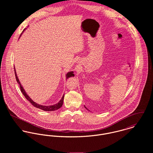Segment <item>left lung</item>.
<instances>
[{
	"instance_id": "1",
	"label": "left lung",
	"mask_w": 153,
	"mask_h": 153,
	"mask_svg": "<svg viewBox=\"0 0 153 153\" xmlns=\"http://www.w3.org/2000/svg\"><path fill=\"white\" fill-rule=\"evenodd\" d=\"M85 108H87V107H85Z\"/></svg>"
}]
</instances>
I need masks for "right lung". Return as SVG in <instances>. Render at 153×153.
Masks as SVG:
<instances>
[{"label": "right lung", "instance_id": "obj_1", "mask_svg": "<svg viewBox=\"0 0 153 153\" xmlns=\"http://www.w3.org/2000/svg\"><path fill=\"white\" fill-rule=\"evenodd\" d=\"M14 69H15V77H16V81L18 82V83L19 84V87H20V89H21V91L22 92V94H23V95L25 96V97L26 98V100H27L35 107L36 108H39V109H42L44 111H55V110H56V109H58L59 108H60L62 106V104H63V102H64V95H63L62 99L60 100V101L58 103V104H56L55 105H50V106H44V105H39L36 102H35L32 100H31V98L26 94L25 91L24 90V89L23 88V87L17 77V75H16V71H15V69L14 68ZM74 76V74H73V72L71 71V72H68L66 76V79H68V78L69 77H71V76Z\"/></svg>", "mask_w": 153, "mask_h": 153}]
</instances>
